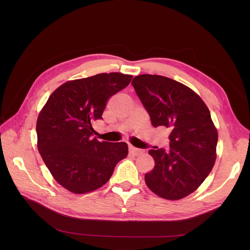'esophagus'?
Returning <instances> with one entry per match:
<instances>
[{
  "label": "esophagus",
  "mask_w": 250,
  "mask_h": 250,
  "mask_svg": "<svg viewBox=\"0 0 250 250\" xmlns=\"http://www.w3.org/2000/svg\"><path fill=\"white\" fill-rule=\"evenodd\" d=\"M128 150H129V152H130L131 154H133V155H138V154H140V153L142 152L141 149L136 148V147H133V146H128Z\"/></svg>",
  "instance_id": "1"
}]
</instances>
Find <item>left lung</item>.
I'll return each instance as SVG.
<instances>
[{
  "instance_id": "left-lung-1",
  "label": "left lung",
  "mask_w": 250,
  "mask_h": 250,
  "mask_svg": "<svg viewBox=\"0 0 250 250\" xmlns=\"http://www.w3.org/2000/svg\"><path fill=\"white\" fill-rule=\"evenodd\" d=\"M131 85L152 125L171 131L168 150H149L155 165L146 183L161 198L180 200L197 190L215 164L218 131L209 111L194 91L164 76L142 74Z\"/></svg>"
}]
</instances>
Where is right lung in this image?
<instances>
[{
    "label": "right lung",
    "mask_w": 250,
    "mask_h": 250,
    "mask_svg": "<svg viewBox=\"0 0 250 250\" xmlns=\"http://www.w3.org/2000/svg\"><path fill=\"white\" fill-rule=\"evenodd\" d=\"M131 79L101 73L69 81L48 98L37 123L38 147L54 179L68 191L84 194L102 187L126 157L125 142H100L92 137V124L103 120L106 101Z\"/></svg>",
    "instance_id": "obj_1"
}]
</instances>
